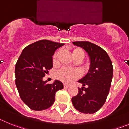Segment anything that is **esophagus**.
<instances>
[{"mask_svg": "<svg viewBox=\"0 0 129 129\" xmlns=\"http://www.w3.org/2000/svg\"><path fill=\"white\" fill-rule=\"evenodd\" d=\"M69 86V85L66 84H63V87H64V88H68Z\"/></svg>", "mask_w": 129, "mask_h": 129, "instance_id": "1", "label": "esophagus"}]
</instances>
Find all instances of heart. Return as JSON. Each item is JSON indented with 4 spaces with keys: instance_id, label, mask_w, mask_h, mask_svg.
Listing matches in <instances>:
<instances>
[{
    "instance_id": "b5f03b06",
    "label": "heart",
    "mask_w": 129,
    "mask_h": 129,
    "mask_svg": "<svg viewBox=\"0 0 129 129\" xmlns=\"http://www.w3.org/2000/svg\"><path fill=\"white\" fill-rule=\"evenodd\" d=\"M59 54H60V51H56L54 54L53 56V61L54 62L57 60ZM72 54L74 59L75 60H82L84 58V52L81 49H79V48L74 49L72 52ZM80 75V72L78 70L71 69L68 68H61L55 73L56 78L65 83H70L74 80L78 78Z\"/></svg>"
}]
</instances>
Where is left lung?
<instances>
[{"instance_id":"obj_1","label":"left lung","mask_w":129,"mask_h":129,"mask_svg":"<svg viewBox=\"0 0 129 129\" xmlns=\"http://www.w3.org/2000/svg\"><path fill=\"white\" fill-rule=\"evenodd\" d=\"M72 43L88 53L90 62L88 73L78 80L82 87L78 88V93L72 97V104L80 112L93 114L105 104L109 93L113 77L112 63L108 54L97 45L89 41Z\"/></svg>"}]
</instances>
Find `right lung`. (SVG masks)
<instances>
[{
    "instance_id": "1",
    "label": "right lung",
    "mask_w": 129,
    "mask_h": 129,
    "mask_svg": "<svg viewBox=\"0 0 129 129\" xmlns=\"http://www.w3.org/2000/svg\"><path fill=\"white\" fill-rule=\"evenodd\" d=\"M64 45L40 40L28 45L22 51L15 68V84L21 99L30 109L36 111L49 108L55 101L56 93L63 88L61 81L47 84L43 80L52 68V56Z\"/></svg>"
}]
</instances>
